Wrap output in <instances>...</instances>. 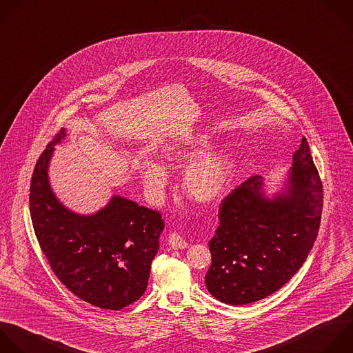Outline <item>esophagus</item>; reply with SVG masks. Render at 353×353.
Returning <instances> with one entry per match:
<instances>
[{
  "mask_svg": "<svg viewBox=\"0 0 353 353\" xmlns=\"http://www.w3.org/2000/svg\"><path fill=\"white\" fill-rule=\"evenodd\" d=\"M168 243H169L170 248H173V250H184V248L188 247L187 241L180 236V234H177V232H170V234H169Z\"/></svg>",
  "mask_w": 353,
  "mask_h": 353,
  "instance_id": "obj_1",
  "label": "esophagus"
}]
</instances>
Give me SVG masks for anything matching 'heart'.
I'll list each match as a JSON object with an SVG mask.
<instances>
[{"instance_id":"obj_1","label":"heart","mask_w":353,"mask_h":353,"mask_svg":"<svg viewBox=\"0 0 353 353\" xmlns=\"http://www.w3.org/2000/svg\"><path fill=\"white\" fill-rule=\"evenodd\" d=\"M206 150L208 143L203 139H196L185 145H169L163 150L168 166L180 169L191 163L184 173L183 187L185 194L199 203L220 199L237 168L236 159L228 152H209L200 159ZM140 173L144 184L152 192L162 191L169 180L165 166L150 158L141 162Z\"/></svg>"}]
</instances>
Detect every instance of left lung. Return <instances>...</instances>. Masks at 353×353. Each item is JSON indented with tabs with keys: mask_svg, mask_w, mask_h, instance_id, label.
I'll list each match as a JSON object with an SVG mask.
<instances>
[{
	"mask_svg": "<svg viewBox=\"0 0 353 353\" xmlns=\"http://www.w3.org/2000/svg\"><path fill=\"white\" fill-rule=\"evenodd\" d=\"M284 192L266 198L261 177H250L219 206L209 241L208 291L220 302L247 305L279 291L305 263L317 239L323 184L303 137Z\"/></svg>",
	"mask_w": 353,
	"mask_h": 353,
	"instance_id": "left-lung-1",
	"label": "left lung"
}]
</instances>
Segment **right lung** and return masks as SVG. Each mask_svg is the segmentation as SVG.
I'll return each mask as SVG.
<instances>
[{
    "label": "right lung",
    "instance_id": "obj_1",
    "mask_svg": "<svg viewBox=\"0 0 353 353\" xmlns=\"http://www.w3.org/2000/svg\"><path fill=\"white\" fill-rule=\"evenodd\" d=\"M59 130L40 155L30 181V216L37 241L58 280L99 309L119 310L147 290L152 259L165 227L158 210L113 196L92 216L62 206L48 184L47 168Z\"/></svg>",
    "mask_w": 353,
    "mask_h": 353
}]
</instances>
